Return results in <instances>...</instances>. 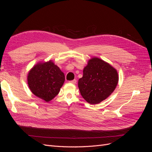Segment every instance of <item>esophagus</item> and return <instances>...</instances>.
Masks as SVG:
<instances>
[{
	"label": "esophagus",
	"instance_id": "34e87169",
	"mask_svg": "<svg viewBox=\"0 0 152 152\" xmlns=\"http://www.w3.org/2000/svg\"><path fill=\"white\" fill-rule=\"evenodd\" d=\"M69 82H70V83H72V84H76V82H77V80H76V79H74V80H70V81H69Z\"/></svg>",
	"mask_w": 152,
	"mask_h": 152
}]
</instances>
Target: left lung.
Returning a JSON list of instances; mask_svg holds the SVG:
<instances>
[{"mask_svg": "<svg viewBox=\"0 0 152 152\" xmlns=\"http://www.w3.org/2000/svg\"><path fill=\"white\" fill-rule=\"evenodd\" d=\"M118 82L117 71L109 63L98 58L88 61L79 79L78 87L80 94L87 103L96 104L111 94Z\"/></svg>", "mask_w": 152, "mask_h": 152, "instance_id": "1", "label": "left lung"}]
</instances>
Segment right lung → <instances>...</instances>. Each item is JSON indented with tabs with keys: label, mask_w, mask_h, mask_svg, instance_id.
Wrapping results in <instances>:
<instances>
[{
	"label": "right lung",
	"mask_w": 152,
	"mask_h": 152,
	"mask_svg": "<svg viewBox=\"0 0 152 152\" xmlns=\"http://www.w3.org/2000/svg\"><path fill=\"white\" fill-rule=\"evenodd\" d=\"M65 80L64 73L51 60L36 64L27 76L31 93L46 102L58 94Z\"/></svg>",
	"instance_id": "1"
}]
</instances>
